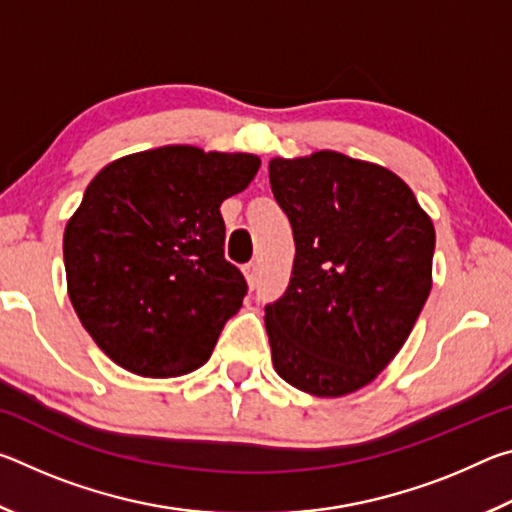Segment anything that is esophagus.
<instances>
[{"mask_svg": "<svg viewBox=\"0 0 512 512\" xmlns=\"http://www.w3.org/2000/svg\"><path fill=\"white\" fill-rule=\"evenodd\" d=\"M244 273H246V280H248V284L250 287H257V280H259V266H257V262H250V264H246L244 266Z\"/></svg>", "mask_w": 512, "mask_h": 512, "instance_id": "34e87169", "label": "esophagus"}]
</instances>
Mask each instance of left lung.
Returning <instances> with one entry per match:
<instances>
[{
  "label": "left lung",
  "instance_id": "8db88e82",
  "mask_svg": "<svg viewBox=\"0 0 512 512\" xmlns=\"http://www.w3.org/2000/svg\"><path fill=\"white\" fill-rule=\"evenodd\" d=\"M268 178L296 241L289 287L264 307L273 366L311 395L359 391L429 298L433 223L393 171L336 151L273 158Z\"/></svg>",
  "mask_w": 512,
  "mask_h": 512
}]
</instances>
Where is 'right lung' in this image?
Here are the masks:
<instances>
[{"instance_id":"obj_1","label":"right lung","mask_w":512,"mask_h":512,"mask_svg":"<svg viewBox=\"0 0 512 512\" xmlns=\"http://www.w3.org/2000/svg\"><path fill=\"white\" fill-rule=\"evenodd\" d=\"M259 158L162 146L103 167L63 239L69 300L94 343L142 377L210 359L248 284L223 255L221 203Z\"/></svg>"}]
</instances>
